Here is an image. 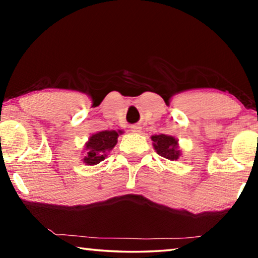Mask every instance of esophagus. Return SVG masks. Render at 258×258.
<instances>
[{"label":"esophagus","instance_id":"34e87169","mask_svg":"<svg viewBox=\"0 0 258 258\" xmlns=\"http://www.w3.org/2000/svg\"><path fill=\"white\" fill-rule=\"evenodd\" d=\"M141 126H139V125H133L132 127H131V131H132L133 133H141Z\"/></svg>","mask_w":258,"mask_h":258}]
</instances>
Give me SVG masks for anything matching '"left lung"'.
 <instances>
[{
	"instance_id": "8db88e82",
	"label": "left lung",
	"mask_w": 258,
	"mask_h": 258,
	"mask_svg": "<svg viewBox=\"0 0 258 258\" xmlns=\"http://www.w3.org/2000/svg\"><path fill=\"white\" fill-rule=\"evenodd\" d=\"M151 140L157 154L164 157V158L169 160H177L178 157L181 156V151L178 150L177 139L174 137L166 134H159L152 135Z\"/></svg>"
}]
</instances>
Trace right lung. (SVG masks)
I'll return each instance as SVG.
<instances>
[{
  "instance_id": "add662e5",
  "label": "right lung",
  "mask_w": 258,
  "mask_h": 258,
  "mask_svg": "<svg viewBox=\"0 0 258 258\" xmlns=\"http://www.w3.org/2000/svg\"><path fill=\"white\" fill-rule=\"evenodd\" d=\"M121 133V131H101L90 137L85 145V154L83 158L84 164L93 166L104 160L108 152H110L116 146L117 138Z\"/></svg>"
}]
</instances>
